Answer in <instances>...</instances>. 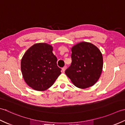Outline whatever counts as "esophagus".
<instances>
[{
    "instance_id": "34e87169",
    "label": "esophagus",
    "mask_w": 125,
    "mask_h": 125,
    "mask_svg": "<svg viewBox=\"0 0 125 125\" xmlns=\"http://www.w3.org/2000/svg\"><path fill=\"white\" fill-rule=\"evenodd\" d=\"M66 69H67V67H66V66H65V67H64L63 68H62V71H63V73L64 72L65 70H66Z\"/></svg>"
}]
</instances>
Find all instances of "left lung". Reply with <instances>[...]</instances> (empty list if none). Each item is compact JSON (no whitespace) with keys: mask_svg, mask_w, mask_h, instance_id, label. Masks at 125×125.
I'll return each mask as SVG.
<instances>
[{"mask_svg":"<svg viewBox=\"0 0 125 125\" xmlns=\"http://www.w3.org/2000/svg\"><path fill=\"white\" fill-rule=\"evenodd\" d=\"M71 65L65 73L80 89L92 86L99 79L103 67L100 50L91 43L81 42L71 48Z\"/></svg>","mask_w":125,"mask_h":125,"instance_id":"left-lung-1","label":"left lung"}]
</instances>
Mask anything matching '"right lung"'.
<instances>
[{"mask_svg": "<svg viewBox=\"0 0 125 125\" xmlns=\"http://www.w3.org/2000/svg\"><path fill=\"white\" fill-rule=\"evenodd\" d=\"M53 47L46 43L31 46L21 61V70L25 82L31 88L43 91L51 87L61 73Z\"/></svg>", "mask_w": 125, "mask_h": 125, "instance_id": "1", "label": "right lung"}]
</instances>
